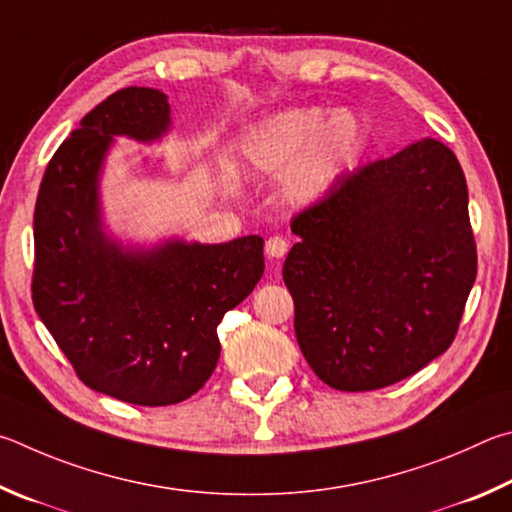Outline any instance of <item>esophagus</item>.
Instances as JSON below:
<instances>
[{"instance_id": "34e87169", "label": "esophagus", "mask_w": 512, "mask_h": 512, "mask_svg": "<svg viewBox=\"0 0 512 512\" xmlns=\"http://www.w3.org/2000/svg\"><path fill=\"white\" fill-rule=\"evenodd\" d=\"M288 249H290V242L283 236H272L265 242V254L270 258H283L285 254H288Z\"/></svg>"}]
</instances>
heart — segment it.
I'll return each instance as SVG.
<instances>
[{
  "label": "heart",
  "instance_id": "heart-1",
  "mask_svg": "<svg viewBox=\"0 0 512 512\" xmlns=\"http://www.w3.org/2000/svg\"><path fill=\"white\" fill-rule=\"evenodd\" d=\"M360 143V125L348 112L297 107L270 116L238 143V166L249 175H285L292 202H312L342 175Z\"/></svg>",
  "mask_w": 512,
  "mask_h": 512
}]
</instances>
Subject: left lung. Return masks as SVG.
I'll return each instance as SVG.
<instances>
[{
  "label": "left lung",
  "mask_w": 512,
  "mask_h": 512,
  "mask_svg": "<svg viewBox=\"0 0 512 512\" xmlns=\"http://www.w3.org/2000/svg\"><path fill=\"white\" fill-rule=\"evenodd\" d=\"M294 333L321 382L373 391L452 346L477 279L468 184L441 141L339 175L292 218Z\"/></svg>",
  "instance_id": "left-lung-1"
}]
</instances>
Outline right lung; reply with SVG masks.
Returning <instances> with one entry per match:
<instances>
[{"label": "right lung", "mask_w": 512, "mask_h": 512, "mask_svg": "<svg viewBox=\"0 0 512 512\" xmlns=\"http://www.w3.org/2000/svg\"><path fill=\"white\" fill-rule=\"evenodd\" d=\"M168 121L159 89L107 96L53 152L33 213L35 312L80 382L141 407L175 405L204 387L224 312L265 270L261 236L168 242L150 254H123L105 240L96 179L112 134L148 141Z\"/></svg>", "instance_id": "obj_1"}]
</instances>
